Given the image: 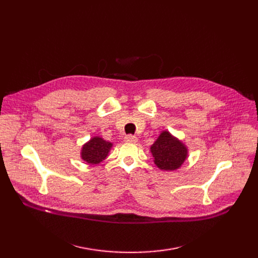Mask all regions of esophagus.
<instances>
[{"label":"esophagus","instance_id":"obj_1","mask_svg":"<svg viewBox=\"0 0 258 258\" xmlns=\"http://www.w3.org/2000/svg\"><path fill=\"white\" fill-rule=\"evenodd\" d=\"M124 140L126 142H131V143H136L138 141L136 136H133V135H127V136L124 137Z\"/></svg>","mask_w":258,"mask_h":258}]
</instances>
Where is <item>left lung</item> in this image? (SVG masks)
Masks as SVG:
<instances>
[{
  "mask_svg": "<svg viewBox=\"0 0 258 258\" xmlns=\"http://www.w3.org/2000/svg\"><path fill=\"white\" fill-rule=\"evenodd\" d=\"M155 164L163 170L178 169L187 158L186 146L164 131L151 146Z\"/></svg>",
  "mask_w": 258,
  "mask_h": 258,
  "instance_id": "obj_1",
  "label": "left lung"
}]
</instances>
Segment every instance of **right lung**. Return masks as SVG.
Returning <instances> with one entry per match:
<instances>
[{
  "mask_svg": "<svg viewBox=\"0 0 258 258\" xmlns=\"http://www.w3.org/2000/svg\"><path fill=\"white\" fill-rule=\"evenodd\" d=\"M111 147V142H107L99 137H94L83 146L81 158L89 164H98L106 158Z\"/></svg>",
  "mask_w": 258,
  "mask_h": 258,
  "instance_id": "right-lung-1",
  "label": "right lung"
}]
</instances>
